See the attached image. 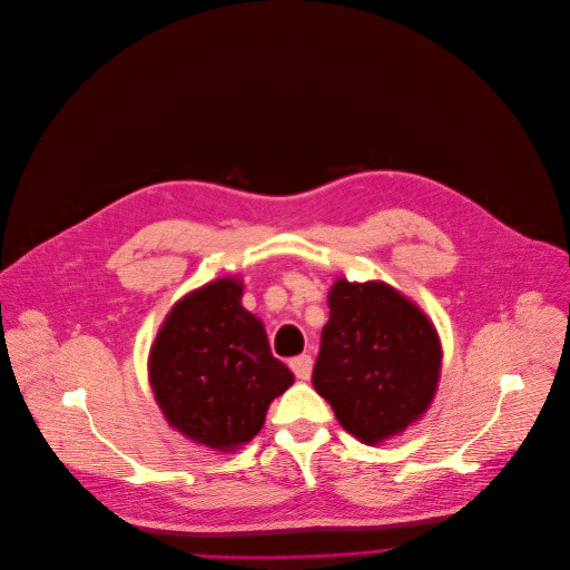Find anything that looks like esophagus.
Instances as JSON below:
<instances>
[{"mask_svg":"<svg viewBox=\"0 0 570 570\" xmlns=\"http://www.w3.org/2000/svg\"><path fill=\"white\" fill-rule=\"evenodd\" d=\"M289 368L294 371L296 377H299V381H308L313 373V360H311V355H299V357L289 360Z\"/></svg>","mask_w":570,"mask_h":570,"instance_id":"1","label":"esophagus"}]
</instances>
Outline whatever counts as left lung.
I'll return each instance as SVG.
<instances>
[{
  "instance_id": "obj_1",
  "label": "left lung",
  "mask_w": 570,
  "mask_h": 570,
  "mask_svg": "<svg viewBox=\"0 0 570 570\" xmlns=\"http://www.w3.org/2000/svg\"><path fill=\"white\" fill-rule=\"evenodd\" d=\"M439 377V334L413 302L385 283H334L313 387L347 433L373 445L396 436L429 409Z\"/></svg>"
}]
</instances>
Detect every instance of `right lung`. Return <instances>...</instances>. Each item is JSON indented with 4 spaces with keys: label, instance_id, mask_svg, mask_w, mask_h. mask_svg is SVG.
Listing matches in <instances>:
<instances>
[{
    "label": "right lung",
    "instance_id": "obj_1",
    "mask_svg": "<svg viewBox=\"0 0 570 570\" xmlns=\"http://www.w3.org/2000/svg\"><path fill=\"white\" fill-rule=\"evenodd\" d=\"M240 296L236 278L183 296L148 360L153 394L167 422L189 441L223 452L257 436L268 403L294 383Z\"/></svg>",
    "mask_w": 570,
    "mask_h": 570
}]
</instances>
